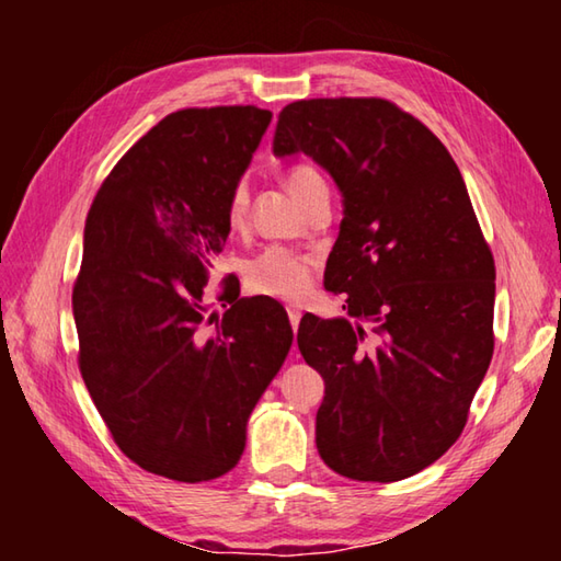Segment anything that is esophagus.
Masks as SVG:
<instances>
[{
  "instance_id": "obj_1",
  "label": "esophagus",
  "mask_w": 561,
  "mask_h": 561,
  "mask_svg": "<svg viewBox=\"0 0 561 561\" xmlns=\"http://www.w3.org/2000/svg\"><path fill=\"white\" fill-rule=\"evenodd\" d=\"M287 314H289V324H291V329L297 331L299 321H301V307H297V304H289V307H287ZM294 351H297V348H294Z\"/></svg>"
}]
</instances>
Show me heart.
Listing matches in <instances>:
<instances>
[{"label":"heart","mask_w":561,"mask_h":561,"mask_svg":"<svg viewBox=\"0 0 561 561\" xmlns=\"http://www.w3.org/2000/svg\"><path fill=\"white\" fill-rule=\"evenodd\" d=\"M324 185V180L309 165H294L287 175H284V187L299 205L304 203L311 190ZM247 207V193L244 187H234L230 197V207H227V220L232 227L242 222ZM311 264L314 260L309 254L287 250V247L272 244L264 247L260 254L244 264V282L247 287L257 294H267V297L279 299H297L311 284Z\"/></svg>","instance_id":"b5f03b06"}]
</instances>
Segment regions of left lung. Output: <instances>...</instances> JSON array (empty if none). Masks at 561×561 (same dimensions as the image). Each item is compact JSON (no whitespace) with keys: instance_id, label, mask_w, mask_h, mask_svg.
Listing matches in <instances>:
<instances>
[{"instance_id":"obj_1","label":"left lung","mask_w":561,"mask_h":561,"mask_svg":"<svg viewBox=\"0 0 561 561\" xmlns=\"http://www.w3.org/2000/svg\"><path fill=\"white\" fill-rule=\"evenodd\" d=\"M299 153L341 193L324 287L355 319L299 324L324 378L319 455L351 480L411 478L458 440L488 374L495 262L448 148L391 101L289 103L274 156Z\"/></svg>"}]
</instances>
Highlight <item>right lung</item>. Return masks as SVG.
<instances>
[{"mask_svg":"<svg viewBox=\"0 0 561 561\" xmlns=\"http://www.w3.org/2000/svg\"><path fill=\"white\" fill-rule=\"evenodd\" d=\"M270 121L254 106L170 113L118 160L87 217L71 299L83 383L118 448L178 482L240 462L247 421L291 348L279 301L240 299L230 277L215 327L203 301Z\"/></svg>","mask_w":561,"mask_h":561,"instance_id":"obj_1","label":"right lung"}]
</instances>
